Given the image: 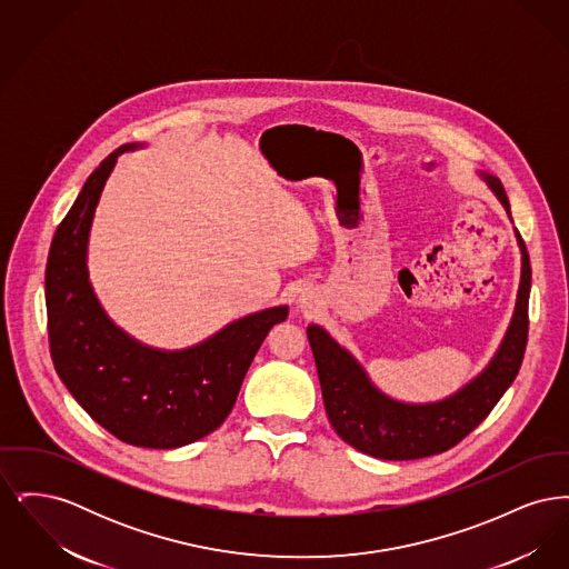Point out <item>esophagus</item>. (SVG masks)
Wrapping results in <instances>:
<instances>
[{"label": "esophagus", "mask_w": 569, "mask_h": 569, "mask_svg": "<svg viewBox=\"0 0 569 569\" xmlns=\"http://www.w3.org/2000/svg\"><path fill=\"white\" fill-rule=\"evenodd\" d=\"M297 305L302 313H313L318 309V305H320V298L311 288H302L298 292Z\"/></svg>", "instance_id": "34e87169"}]
</instances>
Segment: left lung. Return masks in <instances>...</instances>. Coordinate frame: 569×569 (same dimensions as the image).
I'll list each match as a JSON object with an SVG mask.
<instances>
[{
	"label": "left lung",
	"instance_id": "obj_1",
	"mask_svg": "<svg viewBox=\"0 0 569 569\" xmlns=\"http://www.w3.org/2000/svg\"><path fill=\"white\" fill-rule=\"evenodd\" d=\"M488 190L512 221L501 181L478 170ZM520 249V283L510 326L487 367L457 392L429 403H407L386 395L348 348L320 325L307 326L326 413L337 435L356 450L383 460L433 457L471 433L512 386L527 346L531 264L525 241L515 228Z\"/></svg>",
	"mask_w": 569,
	"mask_h": 569
}]
</instances>
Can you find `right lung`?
Listing matches in <instances>:
<instances>
[{"instance_id":"add662e5","label":"right lung","mask_w":569,"mask_h":569,"mask_svg":"<svg viewBox=\"0 0 569 569\" xmlns=\"http://www.w3.org/2000/svg\"><path fill=\"white\" fill-rule=\"evenodd\" d=\"M140 147L112 151L54 232L44 277L49 341L57 376L100 427L138 448L172 450L228 418L253 356L288 318V305L243 316L183 350L151 348L110 320L89 279V234L117 158Z\"/></svg>"}]
</instances>
